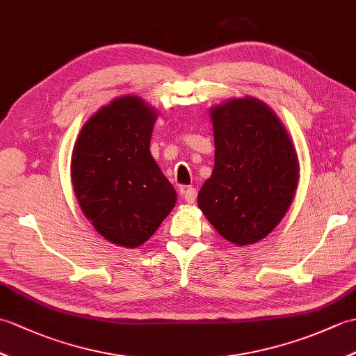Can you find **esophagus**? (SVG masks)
Returning a JSON list of instances; mask_svg holds the SVG:
<instances>
[{
  "mask_svg": "<svg viewBox=\"0 0 356 356\" xmlns=\"http://www.w3.org/2000/svg\"><path fill=\"white\" fill-rule=\"evenodd\" d=\"M182 197L186 203H194L197 199V191H195V188H186L182 191Z\"/></svg>",
  "mask_w": 356,
  "mask_h": 356,
  "instance_id": "esophagus-1",
  "label": "esophagus"
}]
</instances>
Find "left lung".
<instances>
[{
  "label": "left lung",
  "instance_id": "left-lung-1",
  "mask_svg": "<svg viewBox=\"0 0 356 356\" xmlns=\"http://www.w3.org/2000/svg\"><path fill=\"white\" fill-rule=\"evenodd\" d=\"M214 170L202 185L197 205L231 243L260 241L283 220L297 191L300 163L286 127L252 96L209 108Z\"/></svg>",
  "mask_w": 356,
  "mask_h": 356
}]
</instances>
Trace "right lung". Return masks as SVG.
<instances>
[{"label":"right lung","mask_w":356,"mask_h":356,"mask_svg":"<svg viewBox=\"0 0 356 356\" xmlns=\"http://www.w3.org/2000/svg\"><path fill=\"white\" fill-rule=\"evenodd\" d=\"M157 110L125 95L81 128L70 177L82 214L110 243L138 248L153 236L177 194L149 153Z\"/></svg>","instance_id":"obj_1"}]
</instances>
